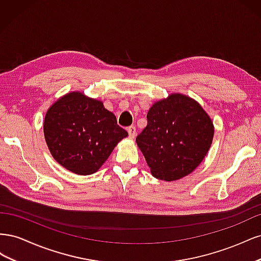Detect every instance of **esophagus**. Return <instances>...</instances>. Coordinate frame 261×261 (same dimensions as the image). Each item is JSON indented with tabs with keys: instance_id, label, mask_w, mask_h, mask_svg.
Here are the masks:
<instances>
[{
	"instance_id": "esophagus-1",
	"label": "esophagus",
	"mask_w": 261,
	"mask_h": 261,
	"mask_svg": "<svg viewBox=\"0 0 261 261\" xmlns=\"http://www.w3.org/2000/svg\"><path fill=\"white\" fill-rule=\"evenodd\" d=\"M127 132H128V136L130 138H134L136 136V127H135V126H129V127L127 128Z\"/></svg>"
}]
</instances>
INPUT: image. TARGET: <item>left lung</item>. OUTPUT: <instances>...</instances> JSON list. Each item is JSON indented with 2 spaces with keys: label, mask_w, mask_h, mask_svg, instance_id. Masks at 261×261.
Listing matches in <instances>:
<instances>
[{
  "label": "left lung",
  "mask_w": 261,
  "mask_h": 261,
  "mask_svg": "<svg viewBox=\"0 0 261 261\" xmlns=\"http://www.w3.org/2000/svg\"><path fill=\"white\" fill-rule=\"evenodd\" d=\"M213 124L197 102L183 94L158 101L147 114V126L136 137L152 175L176 180L192 173L211 146Z\"/></svg>",
  "instance_id": "obj_1"
}]
</instances>
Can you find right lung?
<instances>
[{
	"label": "right lung",
	"mask_w": 261,
	"mask_h": 261,
	"mask_svg": "<svg viewBox=\"0 0 261 261\" xmlns=\"http://www.w3.org/2000/svg\"><path fill=\"white\" fill-rule=\"evenodd\" d=\"M43 132L51 154L80 175L97 172L118 141L128 135L101 101L70 92L48 110Z\"/></svg>",
	"instance_id": "right-lung-1"
}]
</instances>
